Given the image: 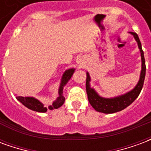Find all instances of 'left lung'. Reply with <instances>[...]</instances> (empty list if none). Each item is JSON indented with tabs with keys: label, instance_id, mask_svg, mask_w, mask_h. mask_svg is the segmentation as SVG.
Instances as JSON below:
<instances>
[{
	"label": "left lung",
	"instance_id": "8db88e82",
	"mask_svg": "<svg viewBox=\"0 0 151 151\" xmlns=\"http://www.w3.org/2000/svg\"><path fill=\"white\" fill-rule=\"evenodd\" d=\"M133 35L135 40L137 42L138 47L141 52V56H142V72L140 75L139 82L137 85L134 87L131 91L128 92L125 95H121L119 97H116L113 99H105L102 98L95 92L94 89L90 87V81L91 78L88 73H86V93L88 96V100L90 104L95 110L103 113H114L116 111H120L123 110L128 106H129L135 99H136L140 92L142 91L144 84L145 76H146V62H145V57H144V52L142 48V43L140 42L138 35L135 32H130Z\"/></svg>",
	"mask_w": 151,
	"mask_h": 151
}]
</instances>
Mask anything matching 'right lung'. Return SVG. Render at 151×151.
Segmentation results:
<instances>
[{"mask_svg": "<svg viewBox=\"0 0 151 151\" xmlns=\"http://www.w3.org/2000/svg\"><path fill=\"white\" fill-rule=\"evenodd\" d=\"M73 72H74V69H69L68 70H66L65 73L63 74L62 79H61V83H60L59 89V97L56 99V101L53 102L52 104L48 107L50 110L57 109V108H59L60 107H61L64 104L65 98L63 95V87H64V86L65 85L67 82H69V79L71 78ZM16 98H17L18 101L21 102L22 104L26 106L29 109H31V110L39 111V112H45L47 110V108L46 107H44V105L42 103H40L39 100H37L36 99L33 98V97L17 96Z\"/></svg>", "mask_w": 151, "mask_h": 151, "instance_id": "right-lung-1", "label": "right lung"}]
</instances>
